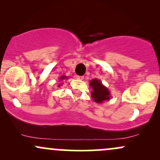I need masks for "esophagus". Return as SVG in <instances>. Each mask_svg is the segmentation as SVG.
Segmentation results:
<instances>
[{
    "label": "esophagus",
    "mask_w": 160,
    "mask_h": 160,
    "mask_svg": "<svg viewBox=\"0 0 160 160\" xmlns=\"http://www.w3.org/2000/svg\"><path fill=\"white\" fill-rule=\"evenodd\" d=\"M77 79H78V80H82L84 79V77L83 76H77Z\"/></svg>",
    "instance_id": "34e87169"
}]
</instances>
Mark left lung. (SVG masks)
<instances>
[{"label": "left lung", "instance_id": "1", "mask_svg": "<svg viewBox=\"0 0 160 160\" xmlns=\"http://www.w3.org/2000/svg\"><path fill=\"white\" fill-rule=\"evenodd\" d=\"M90 87L92 89L91 92V96L94 102L96 103H102V102L108 101L111 98L110 92L107 87H105L102 83L101 80L98 79H92L90 80Z\"/></svg>", "mask_w": 160, "mask_h": 160}]
</instances>
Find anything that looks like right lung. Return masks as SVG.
<instances>
[{
	"mask_svg": "<svg viewBox=\"0 0 160 160\" xmlns=\"http://www.w3.org/2000/svg\"><path fill=\"white\" fill-rule=\"evenodd\" d=\"M59 79H60V80H61V81H62V80H65V79H67V78H66V76H65V75H63V76H62ZM60 85H61V84H59V85H58V86H60Z\"/></svg>",
	"mask_w": 160,
	"mask_h": 160,
	"instance_id": "obj_1",
	"label": "right lung"
}]
</instances>
